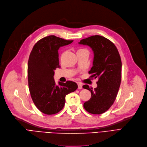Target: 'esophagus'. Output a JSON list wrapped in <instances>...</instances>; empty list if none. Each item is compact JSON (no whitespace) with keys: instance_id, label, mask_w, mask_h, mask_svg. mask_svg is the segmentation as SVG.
Wrapping results in <instances>:
<instances>
[{"instance_id":"1","label":"esophagus","mask_w":147,"mask_h":147,"mask_svg":"<svg viewBox=\"0 0 147 147\" xmlns=\"http://www.w3.org/2000/svg\"><path fill=\"white\" fill-rule=\"evenodd\" d=\"M78 89H81L82 88V85L80 84V83H78Z\"/></svg>"}]
</instances>
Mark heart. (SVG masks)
I'll return each mask as SVG.
<instances>
[{
    "label": "heart",
    "mask_w": 147,
    "mask_h": 147,
    "mask_svg": "<svg viewBox=\"0 0 147 147\" xmlns=\"http://www.w3.org/2000/svg\"><path fill=\"white\" fill-rule=\"evenodd\" d=\"M85 50V49H80V50H79L78 52H79V51H82V50Z\"/></svg>",
    "instance_id": "1"
}]
</instances>
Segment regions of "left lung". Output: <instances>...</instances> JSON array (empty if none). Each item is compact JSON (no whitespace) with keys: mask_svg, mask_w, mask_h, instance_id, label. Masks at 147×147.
I'll return each instance as SVG.
<instances>
[{"mask_svg":"<svg viewBox=\"0 0 147 147\" xmlns=\"http://www.w3.org/2000/svg\"><path fill=\"white\" fill-rule=\"evenodd\" d=\"M79 44L90 47L94 53L90 78H98L97 87L83 88L90 91L91 97L84 104L85 109L92 114H101L109 109L117 97L121 80L122 63L117 48L105 37L94 35L82 40Z\"/></svg>","mask_w":147,"mask_h":147,"instance_id":"1","label":"left lung"}]
</instances>
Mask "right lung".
I'll return each mask as SVG.
<instances>
[{
	"mask_svg": "<svg viewBox=\"0 0 147 147\" xmlns=\"http://www.w3.org/2000/svg\"><path fill=\"white\" fill-rule=\"evenodd\" d=\"M73 41L50 35L38 41L30 52L28 64L29 91L36 107L45 114L53 115L61 111L66 95L78 88L72 81L59 82L57 85L53 78L55 70L60 68L59 49Z\"/></svg>",
	"mask_w": 147,
	"mask_h": 147,
	"instance_id": "1",
	"label": "right lung"
}]
</instances>
